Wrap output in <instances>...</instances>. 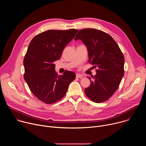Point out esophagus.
I'll return each mask as SVG.
<instances>
[{
    "mask_svg": "<svg viewBox=\"0 0 146 146\" xmlns=\"http://www.w3.org/2000/svg\"><path fill=\"white\" fill-rule=\"evenodd\" d=\"M83 76L81 74H79V73H77L76 74V78H82Z\"/></svg>",
    "mask_w": 146,
    "mask_h": 146,
    "instance_id": "34e87169",
    "label": "esophagus"
}]
</instances>
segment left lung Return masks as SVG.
Returning <instances> with one entry per match:
<instances>
[{"label":"left lung","mask_w":146,"mask_h":146,"mask_svg":"<svg viewBox=\"0 0 146 146\" xmlns=\"http://www.w3.org/2000/svg\"><path fill=\"white\" fill-rule=\"evenodd\" d=\"M87 47L89 62L98 68L96 74L88 77L91 85L86 95L92 101L108 100L117 90L124 74V57L118 44L109 34L95 29L80 30L74 38Z\"/></svg>","instance_id":"obj_1"}]
</instances>
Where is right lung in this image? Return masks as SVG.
I'll return each instance as SVG.
<instances>
[{
	"label": "right lung",
	"mask_w": 146,
	"mask_h": 146,
	"mask_svg": "<svg viewBox=\"0 0 146 146\" xmlns=\"http://www.w3.org/2000/svg\"><path fill=\"white\" fill-rule=\"evenodd\" d=\"M78 30H48L33 38L24 59V80L32 93L40 100L52 104L63 98L70 83L76 78L73 72L58 75L53 64Z\"/></svg>",
	"instance_id": "add662e5"
}]
</instances>
